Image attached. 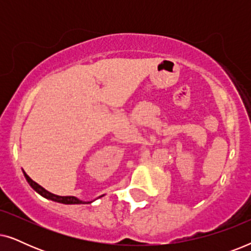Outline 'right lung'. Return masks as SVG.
Returning <instances> with one entry per match:
<instances>
[{
    "instance_id": "obj_1",
    "label": "right lung",
    "mask_w": 251,
    "mask_h": 251,
    "mask_svg": "<svg viewBox=\"0 0 251 251\" xmlns=\"http://www.w3.org/2000/svg\"><path fill=\"white\" fill-rule=\"evenodd\" d=\"M24 176H25L26 180L28 181V184L32 186L33 190H35L37 193L42 195V197L47 198V199H50V200L52 201H56V202H60V203H65V204H81V203H90V202H84V201H81L76 199L75 197H59V195H56V194H52L50 193V192H48L47 190H44L42 186H40L39 184L35 183L32 178L28 177V175H27L25 171H24Z\"/></svg>"
}]
</instances>
